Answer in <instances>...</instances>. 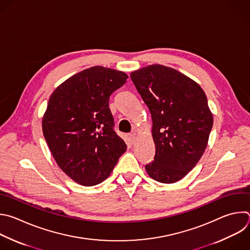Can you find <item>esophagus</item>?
<instances>
[{
    "label": "esophagus",
    "instance_id": "34e87169",
    "mask_svg": "<svg viewBox=\"0 0 250 250\" xmlns=\"http://www.w3.org/2000/svg\"><path fill=\"white\" fill-rule=\"evenodd\" d=\"M127 140L129 142V144H133L135 141V135L134 134H128L127 135Z\"/></svg>",
    "mask_w": 250,
    "mask_h": 250
}]
</instances>
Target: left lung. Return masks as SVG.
Instances as JSON below:
<instances>
[{"instance_id":"1","label":"left lung","mask_w":250,"mask_h":250,"mask_svg":"<svg viewBox=\"0 0 250 250\" xmlns=\"http://www.w3.org/2000/svg\"><path fill=\"white\" fill-rule=\"evenodd\" d=\"M152 117L154 161L149 177L173 184L186 177L202 157L213 126L207 97L197 83L175 68L152 64L130 73Z\"/></svg>"}]
</instances>
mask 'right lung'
<instances>
[{
    "instance_id": "obj_1",
    "label": "right lung",
    "mask_w": 250,
    "mask_h": 250,
    "mask_svg": "<svg viewBox=\"0 0 250 250\" xmlns=\"http://www.w3.org/2000/svg\"><path fill=\"white\" fill-rule=\"evenodd\" d=\"M128 76L92 66L56 88L42 121L44 137L59 167L74 182L96 186L112 173L126 144L114 130L111 94Z\"/></svg>"
}]
</instances>
